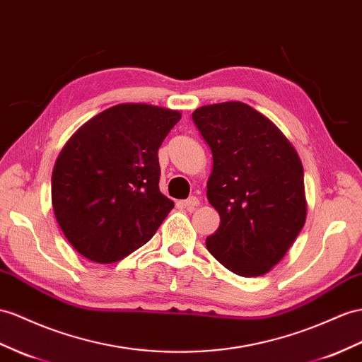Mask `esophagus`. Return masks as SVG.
Here are the masks:
<instances>
[{
  "mask_svg": "<svg viewBox=\"0 0 362 362\" xmlns=\"http://www.w3.org/2000/svg\"><path fill=\"white\" fill-rule=\"evenodd\" d=\"M180 205H182L183 208H187L188 211H192L194 208L199 206V199H197V197H194V196H191V197H189V199H187V200H182V202H180Z\"/></svg>",
  "mask_w": 362,
  "mask_h": 362,
  "instance_id": "obj_1",
  "label": "esophagus"
}]
</instances>
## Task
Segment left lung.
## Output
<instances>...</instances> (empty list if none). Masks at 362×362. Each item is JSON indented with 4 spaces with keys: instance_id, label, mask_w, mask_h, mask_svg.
Here are the masks:
<instances>
[{
    "instance_id": "left-lung-1",
    "label": "left lung",
    "mask_w": 362,
    "mask_h": 362,
    "mask_svg": "<svg viewBox=\"0 0 362 362\" xmlns=\"http://www.w3.org/2000/svg\"><path fill=\"white\" fill-rule=\"evenodd\" d=\"M192 120L212 153L206 196L220 226L208 251L240 276L269 272L305 221L304 173L295 148L243 102L200 107Z\"/></svg>"
}]
</instances>
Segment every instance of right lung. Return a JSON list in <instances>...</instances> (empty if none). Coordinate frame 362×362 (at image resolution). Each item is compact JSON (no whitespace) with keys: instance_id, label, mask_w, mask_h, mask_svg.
<instances>
[{"instance_id":"add662e5","label":"right lung","mask_w":362,"mask_h":362,"mask_svg":"<svg viewBox=\"0 0 362 362\" xmlns=\"http://www.w3.org/2000/svg\"><path fill=\"white\" fill-rule=\"evenodd\" d=\"M179 111L120 104L90 119L62 148L52 174V205L76 251L115 263L144 246L174 202L159 189V148Z\"/></svg>"}]
</instances>
